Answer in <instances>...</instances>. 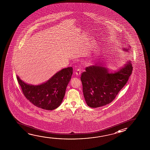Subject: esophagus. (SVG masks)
Listing matches in <instances>:
<instances>
[{
    "instance_id": "34e87169",
    "label": "esophagus",
    "mask_w": 150,
    "mask_h": 150,
    "mask_svg": "<svg viewBox=\"0 0 150 150\" xmlns=\"http://www.w3.org/2000/svg\"><path fill=\"white\" fill-rule=\"evenodd\" d=\"M75 74H76V76H79L81 74V70L79 69H76V72H75Z\"/></svg>"
}]
</instances>
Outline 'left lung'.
Here are the masks:
<instances>
[{"label":"left lung","instance_id":"obj_1","mask_svg":"<svg viewBox=\"0 0 150 150\" xmlns=\"http://www.w3.org/2000/svg\"><path fill=\"white\" fill-rule=\"evenodd\" d=\"M125 52L130 46L123 48ZM132 61L128 60L117 71H112L104 63H97L86 68L81 76L83 96L88 106L98 108L113 101L125 85L132 73Z\"/></svg>","mask_w":150,"mask_h":150}]
</instances>
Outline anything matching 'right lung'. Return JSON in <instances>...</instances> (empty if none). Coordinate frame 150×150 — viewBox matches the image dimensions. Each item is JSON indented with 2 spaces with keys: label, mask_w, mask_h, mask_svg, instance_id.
Wrapping results in <instances>:
<instances>
[{
  "label": "right lung",
  "mask_w": 150,
  "mask_h": 150,
  "mask_svg": "<svg viewBox=\"0 0 150 150\" xmlns=\"http://www.w3.org/2000/svg\"><path fill=\"white\" fill-rule=\"evenodd\" d=\"M72 74V67L64 68L45 83L38 85L25 83L18 75L17 79L24 96L30 102L40 108L52 110L61 104Z\"/></svg>",
  "instance_id": "add662e5"
}]
</instances>
